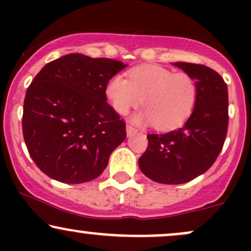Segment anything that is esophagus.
Returning a JSON list of instances; mask_svg holds the SVG:
<instances>
[{
	"label": "esophagus",
	"instance_id": "obj_1",
	"mask_svg": "<svg viewBox=\"0 0 251 251\" xmlns=\"http://www.w3.org/2000/svg\"><path fill=\"white\" fill-rule=\"evenodd\" d=\"M126 132H127V135H132L134 132H137V129H135L132 125H127L126 126Z\"/></svg>",
	"mask_w": 251,
	"mask_h": 251
}]
</instances>
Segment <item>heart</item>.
Masks as SVG:
<instances>
[{
  "instance_id": "b5f03b06",
  "label": "heart",
  "mask_w": 251,
  "mask_h": 251,
  "mask_svg": "<svg viewBox=\"0 0 251 251\" xmlns=\"http://www.w3.org/2000/svg\"><path fill=\"white\" fill-rule=\"evenodd\" d=\"M105 93L118 113L126 114L144 103L145 109L133 118L137 124H155L159 129L178 127L191 116L197 101V83L190 74L158 65H144L128 72V79L116 74Z\"/></svg>"
}]
</instances>
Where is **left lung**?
I'll return each mask as SVG.
<instances>
[{"mask_svg": "<svg viewBox=\"0 0 251 251\" xmlns=\"http://www.w3.org/2000/svg\"><path fill=\"white\" fill-rule=\"evenodd\" d=\"M196 80L197 101L180 128L148 134L149 145L139 158L146 177L162 184H183L211 168L224 145L229 123L227 86L217 72L204 65L175 62Z\"/></svg>", "mask_w": 251, "mask_h": 251, "instance_id": "left-lung-1", "label": "left lung"}]
</instances>
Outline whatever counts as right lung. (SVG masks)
Wrapping results in <instances>:
<instances>
[{
    "instance_id": "right-lung-1",
    "label": "right lung",
    "mask_w": 251,
    "mask_h": 251,
    "mask_svg": "<svg viewBox=\"0 0 251 251\" xmlns=\"http://www.w3.org/2000/svg\"><path fill=\"white\" fill-rule=\"evenodd\" d=\"M127 65L67 54L45 66L25 93L22 131L31 159L66 184L96 179L126 138V125L108 105V80Z\"/></svg>"
}]
</instances>
